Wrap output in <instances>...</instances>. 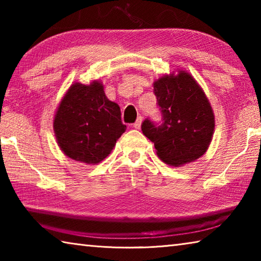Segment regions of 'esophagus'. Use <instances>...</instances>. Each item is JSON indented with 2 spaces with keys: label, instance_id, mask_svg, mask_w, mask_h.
Returning a JSON list of instances; mask_svg holds the SVG:
<instances>
[{
  "label": "esophagus",
  "instance_id": "34e87169",
  "mask_svg": "<svg viewBox=\"0 0 261 261\" xmlns=\"http://www.w3.org/2000/svg\"><path fill=\"white\" fill-rule=\"evenodd\" d=\"M141 125H142V117H139V118H137V120L134 122V125H133V127H134L135 129H140L141 128Z\"/></svg>",
  "mask_w": 261,
  "mask_h": 261
}]
</instances>
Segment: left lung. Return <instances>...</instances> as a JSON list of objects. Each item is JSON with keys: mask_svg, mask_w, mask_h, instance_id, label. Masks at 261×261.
Wrapping results in <instances>:
<instances>
[{"mask_svg": "<svg viewBox=\"0 0 261 261\" xmlns=\"http://www.w3.org/2000/svg\"><path fill=\"white\" fill-rule=\"evenodd\" d=\"M161 124L149 118L142 132L154 143L156 154L170 166L193 162L208 150L215 116L202 88L189 72L165 75L153 83Z\"/></svg>", "mask_w": 261, "mask_h": 261, "instance_id": "1", "label": "left lung"}]
</instances>
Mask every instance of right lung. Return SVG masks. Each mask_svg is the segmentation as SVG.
<instances>
[{
    "mask_svg": "<svg viewBox=\"0 0 261 261\" xmlns=\"http://www.w3.org/2000/svg\"><path fill=\"white\" fill-rule=\"evenodd\" d=\"M120 116L119 106L108 99L100 82L94 81L90 85L75 83L54 116L58 144L73 160L99 164L110 154L126 130Z\"/></svg>",
    "mask_w": 261,
    "mask_h": 261,
    "instance_id": "add662e5",
    "label": "right lung"
}]
</instances>
